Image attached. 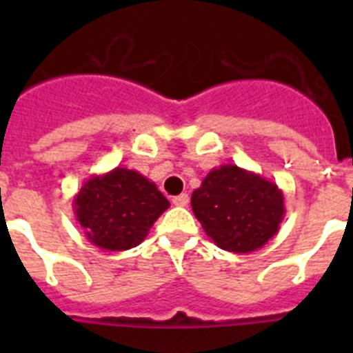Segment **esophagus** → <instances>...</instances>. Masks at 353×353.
<instances>
[{"instance_id":"esophagus-1","label":"esophagus","mask_w":353,"mask_h":353,"mask_svg":"<svg viewBox=\"0 0 353 353\" xmlns=\"http://www.w3.org/2000/svg\"><path fill=\"white\" fill-rule=\"evenodd\" d=\"M173 203L176 205V207H187V205H189V194L182 192V194L174 196Z\"/></svg>"}]
</instances>
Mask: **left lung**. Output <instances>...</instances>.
<instances>
[{
    "instance_id": "left-lung-1",
    "label": "left lung",
    "mask_w": 353,
    "mask_h": 353,
    "mask_svg": "<svg viewBox=\"0 0 353 353\" xmlns=\"http://www.w3.org/2000/svg\"><path fill=\"white\" fill-rule=\"evenodd\" d=\"M191 207L215 245L245 254L277 233L285 217V194L254 171L223 164L194 189Z\"/></svg>"
}]
</instances>
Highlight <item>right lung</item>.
I'll use <instances>...</instances> for the list:
<instances>
[{
    "instance_id": "1",
    "label": "right lung",
    "mask_w": 353,
    "mask_h": 353,
    "mask_svg": "<svg viewBox=\"0 0 353 353\" xmlns=\"http://www.w3.org/2000/svg\"><path fill=\"white\" fill-rule=\"evenodd\" d=\"M170 208L152 180L127 168L92 174L74 196V212L86 239L105 251L139 245Z\"/></svg>"
}]
</instances>
